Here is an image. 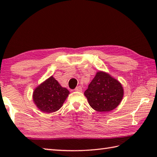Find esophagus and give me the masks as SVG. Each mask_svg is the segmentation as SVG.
<instances>
[{"mask_svg": "<svg viewBox=\"0 0 157 157\" xmlns=\"http://www.w3.org/2000/svg\"><path fill=\"white\" fill-rule=\"evenodd\" d=\"M82 86H77L76 88L75 89V91H82Z\"/></svg>", "mask_w": 157, "mask_h": 157, "instance_id": "34e87169", "label": "esophagus"}]
</instances>
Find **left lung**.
I'll list each match as a JSON object with an SVG mask.
<instances>
[{"instance_id": "1", "label": "left lung", "mask_w": 157, "mask_h": 157, "mask_svg": "<svg viewBox=\"0 0 157 157\" xmlns=\"http://www.w3.org/2000/svg\"><path fill=\"white\" fill-rule=\"evenodd\" d=\"M90 106L97 111H110L118 107L123 97L121 84L109 74L99 71L84 92Z\"/></svg>"}]
</instances>
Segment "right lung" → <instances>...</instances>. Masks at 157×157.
<instances>
[{
    "instance_id": "obj_1",
    "label": "right lung",
    "mask_w": 157,
    "mask_h": 157,
    "mask_svg": "<svg viewBox=\"0 0 157 157\" xmlns=\"http://www.w3.org/2000/svg\"><path fill=\"white\" fill-rule=\"evenodd\" d=\"M68 94V89L51 76L34 90L33 100L41 111L52 113L59 109Z\"/></svg>"
}]
</instances>
